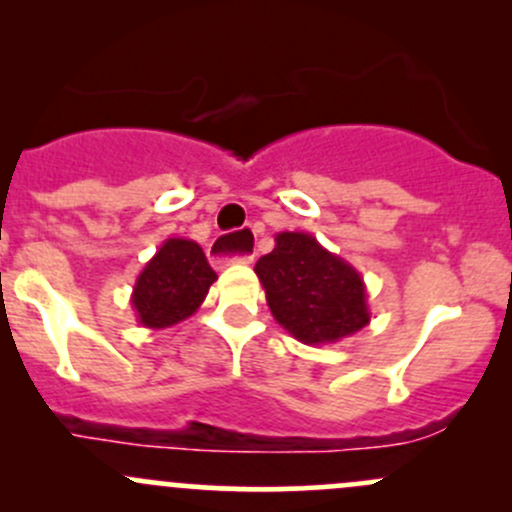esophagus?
<instances>
[{"instance_id": "1", "label": "esophagus", "mask_w": 512, "mask_h": 512, "mask_svg": "<svg viewBox=\"0 0 512 512\" xmlns=\"http://www.w3.org/2000/svg\"><path fill=\"white\" fill-rule=\"evenodd\" d=\"M232 237L235 235H220L210 242V260L215 265H230V262H237V265H250L255 260L252 252H232Z\"/></svg>"}]
</instances>
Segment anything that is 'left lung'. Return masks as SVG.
Listing matches in <instances>:
<instances>
[{
    "mask_svg": "<svg viewBox=\"0 0 512 512\" xmlns=\"http://www.w3.org/2000/svg\"><path fill=\"white\" fill-rule=\"evenodd\" d=\"M255 272L272 317L297 342H342L371 322L364 277L309 232H277L275 250Z\"/></svg>",
    "mask_w": 512,
    "mask_h": 512,
    "instance_id": "left-lung-1",
    "label": "left lung"
}]
</instances>
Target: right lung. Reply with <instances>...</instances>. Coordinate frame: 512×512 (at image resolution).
I'll return each mask as SVG.
<instances>
[{
	"label": "right lung",
	"instance_id": "obj_1",
	"mask_svg": "<svg viewBox=\"0 0 512 512\" xmlns=\"http://www.w3.org/2000/svg\"><path fill=\"white\" fill-rule=\"evenodd\" d=\"M218 275L203 247L185 237H168L146 262L131 292V307L146 329H168L193 317Z\"/></svg>",
	"mask_w": 512,
	"mask_h": 512
}]
</instances>
